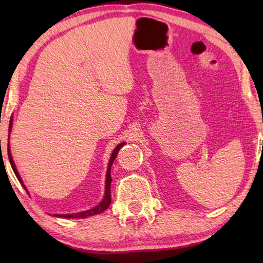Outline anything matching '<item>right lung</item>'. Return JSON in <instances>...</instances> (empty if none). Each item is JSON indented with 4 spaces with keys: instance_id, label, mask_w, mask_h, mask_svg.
Listing matches in <instances>:
<instances>
[{
    "instance_id": "obj_1",
    "label": "right lung",
    "mask_w": 263,
    "mask_h": 263,
    "mask_svg": "<svg viewBox=\"0 0 263 263\" xmlns=\"http://www.w3.org/2000/svg\"><path fill=\"white\" fill-rule=\"evenodd\" d=\"M11 128H12V116L10 118V123H9V137H10V132H11ZM1 141V140H0ZM125 145V142H121V144L116 146V148L112 151V154H111L110 160H109V164H108V169H106V176H105V193H104V197L102 199L101 203L99 205L94 206L92 209H89V210L86 211H81V212H78V213H68V215H54L55 217H60V218H69V219H72V218H88V217H91V216H95V215H99V213H102L103 211H105L106 209L109 208L110 203H111V194H110V185H111V166H112V162L115 161L116 157H117L118 154V151L121 149L122 146ZM9 146V145H8ZM8 158H9V161H10L11 164V168L12 171H14L15 175L18 181L21 182V184L23 185V188L26 190V193L29 194L28 189H26L25 184L23 183V180H22V177L20 175L18 171H17L16 168V164L14 162V159H12V155L10 152V147H8Z\"/></svg>"
}]
</instances>
